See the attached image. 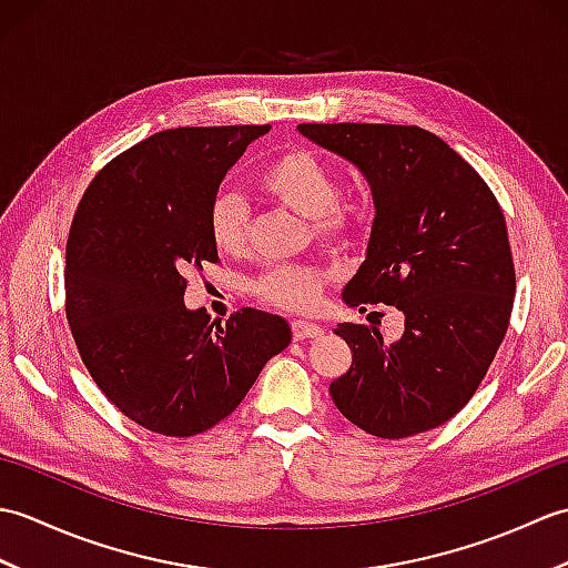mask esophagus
Instances as JSON below:
<instances>
[{"label":"esophagus","mask_w":568,"mask_h":568,"mask_svg":"<svg viewBox=\"0 0 568 568\" xmlns=\"http://www.w3.org/2000/svg\"><path fill=\"white\" fill-rule=\"evenodd\" d=\"M322 334V327L315 322H307V320H295L293 322V336L297 342L303 339H315V336Z\"/></svg>","instance_id":"34e87169"}]
</instances>
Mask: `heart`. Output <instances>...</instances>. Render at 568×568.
<instances>
[{
	"instance_id": "b5f03b06",
	"label": "heart",
	"mask_w": 568,
	"mask_h": 568,
	"mask_svg": "<svg viewBox=\"0 0 568 568\" xmlns=\"http://www.w3.org/2000/svg\"><path fill=\"white\" fill-rule=\"evenodd\" d=\"M256 185L297 214L310 216L317 236L327 241H352L364 226V212L352 197L336 195L332 168L310 149H291L261 168ZM248 212L236 195H216L210 207V236L226 256L246 248ZM332 271L312 263H281L265 268L253 281V295L265 305L305 312L317 305Z\"/></svg>"
}]
</instances>
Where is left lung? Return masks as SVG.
<instances>
[{"mask_svg": "<svg viewBox=\"0 0 568 568\" xmlns=\"http://www.w3.org/2000/svg\"><path fill=\"white\" fill-rule=\"evenodd\" d=\"M300 134L366 175L373 192L366 261L344 303L393 305L405 332L385 344L366 324L334 329L352 368L329 385L356 427L403 439L444 425L484 381L510 324L515 265L486 180L432 131L400 124H300Z\"/></svg>", "mask_w": 568, "mask_h": 568, "instance_id": "8db88e82", "label": "left lung"}]
</instances>
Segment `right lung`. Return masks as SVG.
Listing matches in <instances>:
<instances>
[{
    "instance_id": "right-lung-1",
    "label": "right lung",
    "mask_w": 568,
    "mask_h": 568,
    "mask_svg": "<svg viewBox=\"0 0 568 568\" xmlns=\"http://www.w3.org/2000/svg\"><path fill=\"white\" fill-rule=\"evenodd\" d=\"M265 126H180L119 153L78 204L65 248V315L82 364L122 413L195 437L244 400L287 322L244 307L214 322L183 303L185 275L216 263L210 207Z\"/></svg>"
}]
</instances>
